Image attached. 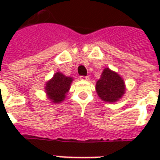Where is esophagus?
I'll use <instances>...</instances> for the list:
<instances>
[{
  "mask_svg": "<svg viewBox=\"0 0 160 160\" xmlns=\"http://www.w3.org/2000/svg\"><path fill=\"white\" fill-rule=\"evenodd\" d=\"M80 79L82 80H89V76H83V75H81V76H80Z\"/></svg>",
  "mask_w": 160,
  "mask_h": 160,
  "instance_id": "obj_1",
  "label": "esophagus"
}]
</instances>
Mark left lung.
I'll list each match as a JSON object with an SVG mask.
<instances>
[{
  "label": "left lung",
  "mask_w": 160,
  "mask_h": 160,
  "mask_svg": "<svg viewBox=\"0 0 160 160\" xmlns=\"http://www.w3.org/2000/svg\"><path fill=\"white\" fill-rule=\"evenodd\" d=\"M96 91L102 100L109 103L116 102L125 92L123 80L117 73L105 68L97 81Z\"/></svg>",
  "instance_id": "8db88e82"
}]
</instances>
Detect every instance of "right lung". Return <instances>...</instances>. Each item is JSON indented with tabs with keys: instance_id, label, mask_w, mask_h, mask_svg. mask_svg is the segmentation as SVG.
Wrapping results in <instances>:
<instances>
[{
	"instance_id": "obj_1",
	"label": "right lung",
	"mask_w": 160,
	"mask_h": 160,
	"mask_svg": "<svg viewBox=\"0 0 160 160\" xmlns=\"http://www.w3.org/2000/svg\"><path fill=\"white\" fill-rule=\"evenodd\" d=\"M72 81V78L65 76L62 73L59 72L55 73L52 79L47 82L45 87L46 93L49 99L54 103H60L64 100Z\"/></svg>"
}]
</instances>
